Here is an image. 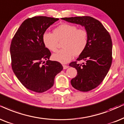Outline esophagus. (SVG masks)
I'll return each mask as SVG.
<instances>
[{
    "instance_id": "1",
    "label": "esophagus",
    "mask_w": 124,
    "mask_h": 124,
    "mask_svg": "<svg viewBox=\"0 0 124 124\" xmlns=\"http://www.w3.org/2000/svg\"><path fill=\"white\" fill-rule=\"evenodd\" d=\"M63 69H67L69 67V66L67 65H63Z\"/></svg>"
}]
</instances>
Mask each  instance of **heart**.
<instances>
[{
    "label": "heart",
    "mask_w": 124,
    "mask_h": 124,
    "mask_svg": "<svg viewBox=\"0 0 124 124\" xmlns=\"http://www.w3.org/2000/svg\"><path fill=\"white\" fill-rule=\"evenodd\" d=\"M63 40L61 49L53 55L55 61L67 63L74 56H78L84 52L88 44V33L84 29L70 24H62L53 30V34L45 32L42 40L45 47L50 51H57L58 41Z\"/></svg>",
    "instance_id": "b5f03b06"
}]
</instances>
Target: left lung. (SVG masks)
I'll list each match as a JSON object with an SVG mask.
<instances>
[{"label":"left lung","mask_w":124,"mask_h":124,"mask_svg":"<svg viewBox=\"0 0 124 124\" xmlns=\"http://www.w3.org/2000/svg\"><path fill=\"white\" fill-rule=\"evenodd\" d=\"M61 19L84 26L88 33V44L84 52L70 66L75 67L77 76L71 80L74 88L88 92L102 82L112 62V42L110 35L98 20L90 16L63 18Z\"/></svg>","instance_id":"obj_1"}]
</instances>
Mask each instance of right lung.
<instances>
[{
  "label": "right lung",
  "instance_id": "add662e5",
  "mask_svg": "<svg viewBox=\"0 0 124 124\" xmlns=\"http://www.w3.org/2000/svg\"><path fill=\"white\" fill-rule=\"evenodd\" d=\"M58 20L47 16L26 19L11 43L14 74L25 87L37 93H43L50 89L54 85L55 77L63 69L59 62L49 60L51 53L42 40L43 34Z\"/></svg>",
  "mask_w": 124,
  "mask_h": 124
}]
</instances>
